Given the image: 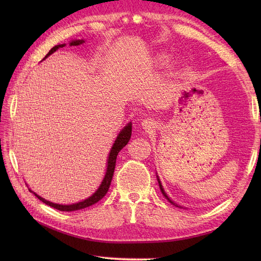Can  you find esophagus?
I'll use <instances>...</instances> for the list:
<instances>
[{"label": "esophagus", "instance_id": "obj_1", "mask_svg": "<svg viewBox=\"0 0 261 261\" xmlns=\"http://www.w3.org/2000/svg\"><path fill=\"white\" fill-rule=\"evenodd\" d=\"M141 125H143V127H144L146 130H150L151 128H153L154 123H153L152 121H150V120H145V121L141 122Z\"/></svg>", "mask_w": 261, "mask_h": 261}]
</instances>
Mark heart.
I'll return each instance as SVG.
<instances>
[{"label": "heart", "instance_id": "obj_1", "mask_svg": "<svg viewBox=\"0 0 261 261\" xmlns=\"http://www.w3.org/2000/svg\"><path fill=\"white\" fill-rule=\"evenodd\" d=\"M168 60H169V54L167 53H161L156 57V63H159L160 65H164L165 63L168 62Z\"/></svg>", "mask_w": 261, "mask_h": 261}]
</instances>
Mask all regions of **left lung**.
Wrapping results in <instances>:
<instances>
[{
	"mask_svg": "<svg viewBox=\"0 0 261 261\" xmlns=\"http://www.w3.org/2000/svg\"><path fill=\"white\" fill-rule=\"evenodd\" d=\"M156 178H158V183H159V186H160V189H161V193L163 194V196H164V197H165V198H167V199H168V200H169V201H170L171 203H173V204H175V206H176V207H178V206H177V204H176V203H174V202H173V201H172V200H171V199L169 198V197H168V195H167V194H165V192H164V189H163V187H162V185H161V181H160V179H159V176H156Z\"/></svg>",
	"mask_w": 261,
	"mask_h": 261,
	"instance_id": "left-lung-1",
	"label": "left lung"
}]
</instances>
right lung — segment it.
Returning a JSON list of instances; mask_svg holds the SVG:
<instances>
[{"instance_id":"obj_1","label":"right lung","mask_w":261,"mask_h":261,"mask_svg":"<svg viewBox=\"0 0 261 261\" xmlns=\"http://www.w3.org/2000/svg\"><path fill=\"white\" fill-rule=\"evenodd\" d=\"M84 42L85 41L83 40V39H82V40H73V41L69 42V45H80V44H83ZM65 45H66L65 43H63V44H58V45L53 46V48L49 51V53L45 55L44 59H46V58L49 57V55L54 53L58 49L63 48V46H65ZM130 136H132V123H128L120 132V134H118V135H117V137H116V139L114 141V144H113V146L111 148V151H110V153H109L108 167H107L106 175H105L103 179H102V183L100 184V186L96 191V193L92 194L89 197V198H87V199H85V200H83L81 202L73 203V204H59V203H53L51 201L45 200L44 198H42V197H40L39 195H37L36 193H34L33 191H31V189H29V191L31 193H34L35 196L38 197V199H40L45 204H48V206H50L52 208H55V209H58L60 211H76V210H81V209H84V208L92 206V204H94L96 202H98L100 199L103 198V197L106 196V194L108 193L109 187H110V185H111V180H112L113 174H114L116 156H117L118 152H120L121 150L126 145H127V143H128L129 139H130Z\"/></svg>"}]
</instances>
